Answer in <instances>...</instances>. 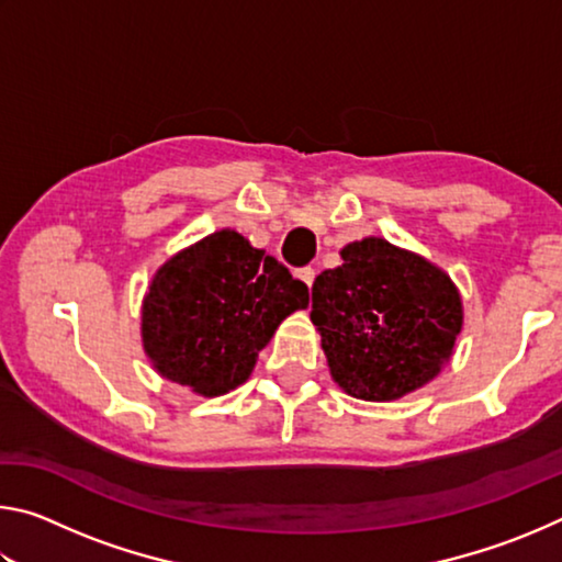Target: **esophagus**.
I'll list each match as a JSON object with an SVG mask.
<instances>
[{
	"label": "esophagus",
	"instance_id": "34e87169",
	"mask_svg": "<svg viewBox=\"0 0 562 562\" xmlns=\"http://www.w3.org/2000/svg\"><path fill=\"white\" fill-rule=\"evenodd\" d=\"M294 278H300L307 288H312V282H315V270L312 268H297L294 270Z\"/></svg>",
	"mask_w": 562,
	"mask_h": 562
}]
</instances>
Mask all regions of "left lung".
<instances>
[{"label": "left lung", "mask_w": 562, "mask_h": 562, "mask_svg": "<svg viewBox=\"0 0 562 562\" xmlns=\"http://www.w3.org/2000/svg\"><path fill=\"white\" fill-rule=\"evenodd\" d=\"M312 322L329 372L347 394L392 402L439 374L463 310L449 274L382 237L341 250L312 284Z\"/></svg>", "instance_id": "obj_1"}]
</instances>
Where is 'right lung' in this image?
Returning <instances> with one entry per match:
<instances>
[{"instance_id":"obj_1","label":"right lung","mask_w":562,"mask_h":562,"mask_svg":"<svg viewBox=\"0 0 562 562\" xmlns=\"http://www.w3.org/2000/svg\"><path fill=\"white\" fill-rule=\"evenodd\" d=\"M310 290L240 233L207 235L170 258L144 300V347L170 382L217 396L250 376L280 322Z\"/></svg>"}]
</instances>
